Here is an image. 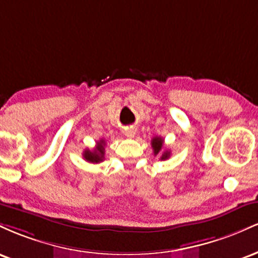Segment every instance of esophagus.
Instances as JSON below:
<instances>
[{
  "instance_id": "obj_1",
  "label": "esophagus",
  "mask_w": 258,
  "mask_h": 258,
  "mask_svg": "<svg viewBox=\"0 0 258 258\" xmlns=\"http://www.w3.org/2000/svg\"><path fill=\"white\" fill-rule=\"evenodd\" d=\"M135 135H136V130L133 128V127H130V128L125 130V136H126V137L133 138V137H135Z\"/></svg>"
}]
</instances>
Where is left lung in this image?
I'll return each mask as SVG.
<instances>
[{"label":"left lung","instance_id":"8db88e82","mask_svg":"<svg viewBox=\"0 0 258 258\" xmlns=\"http://www.w3.org/2000/svg\"><path fill=\"white\" fill-rule=\"evenodd\" d=\"M162 147H164V139H162L161 137H154L152 139V148L154 150V155H159V154H161V156H160V160H167L168 158H170L171 155V152L170 150H165V152H161L162 150Z\"/></svg>","mask_w":258,"mask_h":258}]
</instances>
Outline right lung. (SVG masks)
<instances>
[{"instance_id": "right-lung-1", "label": "right lung", "mask_w": 258, "mask_h": 258, "mask_svg": "<svg viewBox=\"0 0 258 258\" xmlns=\"http://www.w3.org/2000/svg\"><path fill=\"white\" fill-rule=\"evenodd\" d=\"M105 141L100 139L97 142V146L93 150L86 149L84 152V159L86 161L91 162V164H99L104 160V153H105Z\"/></svg>"}]
</instances>
